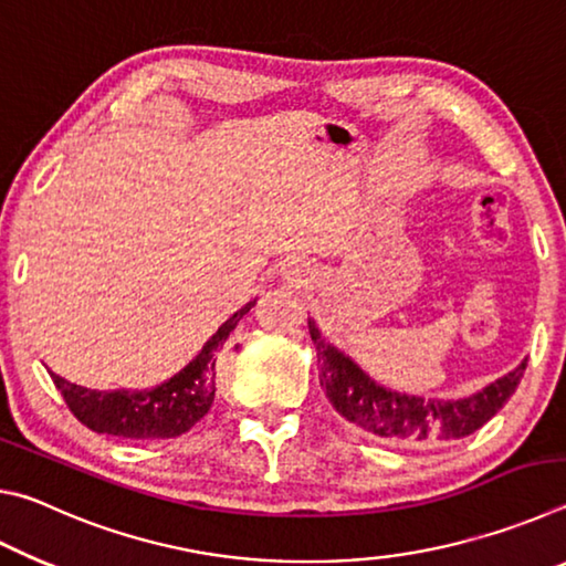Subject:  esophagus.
Wrapping results in <instances>:
<instances>
[{"label":"esophagus","mask_w":566,"mask_h":566,"mask_svg":"<svg viewBox=\"0 0 566 566\" xmlns=\"http://www.w3.org/2000/svg\"><path fill=\"white\" fill-rule=\"evenodd\" d=\"M282 272L286 274V276H292V280H304L306 274H310V270H306V264L302 262V260H290V262H284V266H282Z\"/></svg>","instance_id":"34e87169"}]
</instances>
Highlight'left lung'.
Returning a JSON list of instances; mask_svg holds the SVG:
<instances>
[{
	"label": "left lung",
	"instance_id": "obj_1",
	"mask_svg": "<svg viewBox=\"0 0 566 566\" xmlns=\"http://www.w3.org/2000/svg\"><path fill=\"white\" fill-rule=\"evenodd\" d=\"M310 334L319 359V385L339 415L377 439L395 444H439L474 434L516 391L526 359L510 375L464 399H424L377 385L347 354L322 337L314 319Z\"/></svg>",
	"mask_w": 566,
	"mask_h": 566
}]
</instances>
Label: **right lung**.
<instances>
[{
    "mask_svg": "<svg viewBox=\"0 0 566 566\" xmlns=\"http://www.w3.org/2000/svg\"><path fill=\"white\" fill-rule=\"evenodd\" d=\"M254 302L234 312L179 375L155 389L99 391L72 385L50 371L54 387L62 391L72 415L97 434L122 439H171L185 434L212 407L217 391L214 354L227 342L229 332L237 327V322L252 310Z\"/></svg>",
    "mask_w": 566,
    "mask_h": 566,
    "instance_id": "1",
    "label": "right lung"
}]
</instances>
